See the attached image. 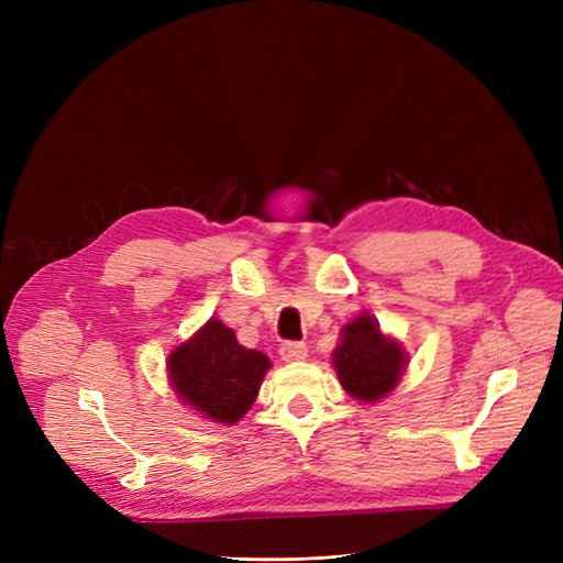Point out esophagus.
I'll use <instances>...</instances> for the list:
<instances>
[{"mask_svg": "<svg viewBox=\"0 0 563 563\" xmlns=\"http://www.w3.org/2000/svg\"><path fill=\"white\" fill-rule=\"evenodd\" d=\"M280 357L285 363H302L307 357V349L305 343H283L280 345Z\"/></svg>", "mask_w": 563, "mask_h": 563, "instance_id": "34e87169", "label": "esophagus"}]
</instances>
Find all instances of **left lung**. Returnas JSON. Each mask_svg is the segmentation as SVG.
I'll return each instance as SVG.
<instances>
[{
	"mask_svg": "<svg viewBox=\"0 0 563 563\" xmlns=\"http://www.w3.org/2000/svg\"><path fill=\"white\" fill-rule=\"evenodd\" d=\"M331 361L341 387L353 399L377 404L397 389L409 365V353L397 339L379 329L373 314L361 312L343 324Z\"/></svg>",
	"mask_w": 563,
	"mask_h": 563,
	"instance_id": "obj_1",
	"label": "left lung"
}]
</instances>
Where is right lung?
Listing matches in <instances>:
<instances>
[{"label":"right lung","mask_w":563,"mask_h":563,"mask_svg":"<svg viewBox=\"0 0 563 563\" xmlns=\"http://www.w3.org/2000/svg\"><path fill=\"white\" fill-rule=\"evenodd\" d=\"M268 369V355L239 343L218 317H210L166 357V375L181 404L224 426L242 421Z\"/></svg>","instance_id":"1"}]
</instances>
